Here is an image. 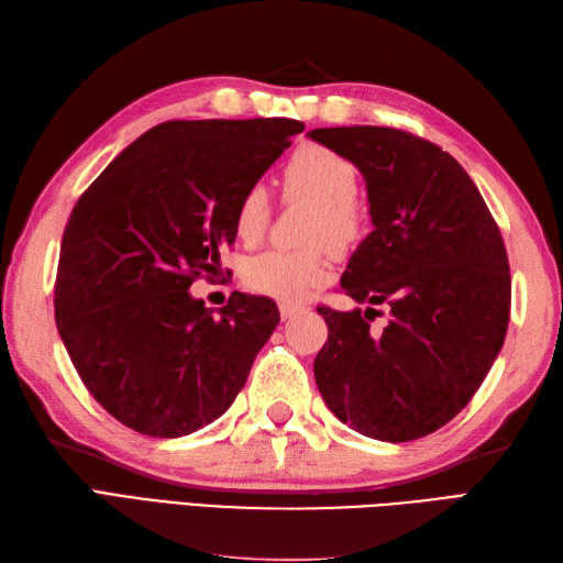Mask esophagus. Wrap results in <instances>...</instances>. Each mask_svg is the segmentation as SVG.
<instances>
[{
	"instance_id": "34e87169",
	"label": "esophagus",
	"mask_w": 563,
	"mask_h": 563,
	"mask_svg": "<svg viewBox=\"0 0 563 563\" xmlns=\"http://www.w3.org/2000/svg\"><path fill=\"white\" fill-rule=\"evenodd\" d=\"M297 313H299V307H297V305L280 302V317H283V321H290V319H295Z\"/></svg>"
}]
</instances>
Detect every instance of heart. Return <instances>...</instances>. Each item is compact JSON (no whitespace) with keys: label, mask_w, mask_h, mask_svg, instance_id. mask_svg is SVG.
Instances as JSON below:
<instances>
[{"label":"heart","mask_w":563,"mask_h":563,"mask_svg":"<svg viewBox=\"0 0 563 563\" xmlns=\"http://www.w3.org/2000/svg\"><path fill=\"white\" fill-rule=\"evenodd\" d=\"M357 167L345 155L319 143L299 146L283 167V189L287 199L309 201L305 220V242H321L333 254L347 252L360 240L364 208L355 196ZM271 206L261 185H252L234 208V232L244 244L264 238ZM329 278V268L317 246L311 250H268L252 256L244 266V283L254 292L299 302L309 287Z\"/></svg>","instance_id":"b5f03b06"}]
</instances>
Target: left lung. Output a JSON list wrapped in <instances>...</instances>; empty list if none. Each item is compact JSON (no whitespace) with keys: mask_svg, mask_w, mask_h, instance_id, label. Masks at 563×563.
Instances as JSON below:
<instances>
[{"mask_svg":"<svg viewBox=\"0 0 563 563\" xmlns=\"http://www.w3.org/2000/svg\"><path fill=\"white\" fill-rule=\"evenodd\" d=\"M367 181L374 230L341 285L367 309L319 307L329 341L313 360L338 420L378 441L422 439L477 394L511 311L508 256L489 208L461 163L390 126L313 129ZM391 319L369 332L373 307Z\"/></svg>","mask_w":563,"mask_h":563,"instance_id":"1","label":"left lung"}]
</instances>
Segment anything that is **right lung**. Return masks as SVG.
<instances>
[{"instance_id":"obj_1","label":"right lung","mask_w":563,"mask_h":563,"mask_svg":"<svg viewBox=\"0 0 563 563\" xmlns=\"http://www.w3.org/2000/svg\"><path fill=\"white\" fill-rule=\"evenodd\" d=\"M305 132L297 120H173L148 129L76 201L62 234L55 321L114 420L177 439L238 398L280 321L268 297L218 313L189 287L234 244L240 196Z\"/></svg>"}]
</instances>
